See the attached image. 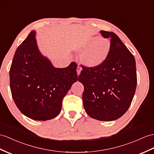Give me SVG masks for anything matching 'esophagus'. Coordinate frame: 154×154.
<instances>
[{"mask_svg":"<svg viewBox=\"0 0 154 154\" xmlns=\"http://www.w3.org/2000/svg\"><path fill=\"white\" fill-rule=\"evenodd\" d=\"M82 70V67H81V66H78V67H77V70H77V74H78V76H79V75H80V72H81Z\"/></svg>","mask_w":154,"mask_h":154,"instance_id":"1","label":"esophagus"}]
</instances>
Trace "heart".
I'll list each match as a JSON object with an SVG mask.
<instances>
[{
    "mask_svg": "<svg viewBox=\"0 0 154 154\" xmlns=\"http://www.w3.org/2000/svg\"><path fill=\"white\" fill-rule=\"evenodd\" d=\"M72 48L76 51H84L81 55L82 63L88 67L95 68L106 61L110 52L111 42L106 38L95 36L74 42Z\"/></svg>",
    "mask_w": 154,
    "mask_h": 154,
    "instance_id": "obj_1",
    "label": "heart"
}]
</instances>
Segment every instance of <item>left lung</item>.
Segmentation results:
<instances>
[{
  "label": "left lung",
  "instance_id": "left-lung-1",
  "mask_svg": "<svg viewBox=\"0 0 154 154\" xmlns=\"http://www.w3.org/2000/svg\"><path fill=\"white\" fill-rule=\"evenodd\" d=\"M110 38L111 50L106 61L95 68L82 66L78 81L84 85V107L90 117L99 121H114L129 108L137 87L134 56L113 32L100 31Z\"/></svg>",
  "mask_w": 154,
  "mask_h": 154
}]
</instances>
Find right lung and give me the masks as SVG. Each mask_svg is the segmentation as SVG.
I'll return each instance as SVG.
<instances>
[{
	"label": "right lung",
	"mask_w": 154,
	"mask_h": 154,
	"mask_svg": "<svg viewBox=\"0 0 154 154\" xmlns=\"http://www.w3.org/2000/svg\"><path fill=\"white\" fill-rule=\"evenodd\" d=\"M32 31L15 52L10 70L12 98L22 114L46 121L58 116L62 101L78 80L77 65L56 68L40 51Z\"/></svg>",
	"instance_id": "1"
}]
</instances>
